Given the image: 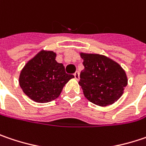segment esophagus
<instances>
[{"instance_id":"esophagus-1","label":"esophagus","mask_w":146,"mask_h":146,"mask_svg":"<svg viewBox=\"0 0 146 146\" xmlns=\"http://www.w3.org/2000/svg\"><path fill=\"white\" fill-rule=\"evenodd\" d=\"M74 76H75V79L77 80H80V73H79L78 71H76V72L74 74Z\"/></svg>"}]
</instances>
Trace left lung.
Wrapping results in <instances>:
<instances>
[{
  "label": "left lung",
  "instance_id": "8db88e82",
  "mask_svg": "<svg viewBox=\"0 0 146 146\" xmlns=\"http://www.w3.org/2000/svg\"><path fill=\"white\" fill-rule=\"evenodd\" d=\"M84 59V70L79 84L84 95L99 106L113 104L123 94L127 84L125 71L117 62L98 54L80 53Z\"/></svg>",
  "mask_w": 146,
  "mask_h": 146
}]
</instances>
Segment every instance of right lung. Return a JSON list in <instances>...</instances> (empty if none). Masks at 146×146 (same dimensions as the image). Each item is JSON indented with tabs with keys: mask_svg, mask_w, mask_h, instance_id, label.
Instances as JSON below:
<instances>
[{
	"mask_svg": "<svg viewBox=\"0 0 146 146\" xmlns=\"http://www.w3.org/2000/svg\"><path fill=\"white\" fill-rule=\"evenodd\" d=\"M53 52L41 51L25 66L19 76V85L28 97L38 103H48L59 97L73 75L66 73L56 62Z\"/></svg>",
	"mask_w": 146,
	"mask_h": 146,
	"instance_id": "1",
	"label": "right lung"
}]
</instances>
